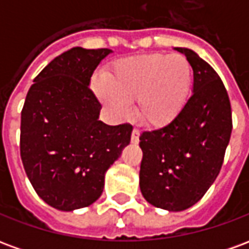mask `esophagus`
Listing matches in <instances>:
<instances>
[{
    "label": "esophagus",
    "mask_w": 249,
    "mask_h": 249,
    "mask_svg": "<svg viewBox=\"0 0 249 249\" xmlns=\"http://www.w3.org/2000/svg\"><path fill=\"white\" fill-rule=\"evenodd\" d=\"M139 139H140V130L139 129H133L132 130V136H130V140H132V142H139Z\"/></svg>",
    "instance_id": "obj_1"
}]
</instances>
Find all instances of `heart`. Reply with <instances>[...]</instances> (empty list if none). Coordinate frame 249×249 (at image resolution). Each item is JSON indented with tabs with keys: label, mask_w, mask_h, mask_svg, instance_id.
<instances>
[{
	"label": "heart",
	"mask_w": 249,
	"mask_h": 249,
	"mask_svg": "<svg viewBox=\"0 0 249 249\" xmlns=\"http://www.w3.org/2000/svg\"><path fill=\"white\" fill-rule=\"evenodd\" d=\"M192 81L191 64L183 54L152 53L129 57L114 65L107 81L96 80L100 100L120 116L137 101V114L149 126H164L187 103Z\"/></svg>",
	"instance_id": "b5f03b06"
}]
</instances>
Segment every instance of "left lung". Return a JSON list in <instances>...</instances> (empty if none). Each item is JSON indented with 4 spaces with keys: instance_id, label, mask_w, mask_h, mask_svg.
<instances>
[{
    "instance_id": "8db88e82",
    "label": "left lung",
    "mask_w": 249,
    "mask_h": 249,
    "mask_svg": "<svg viewBox=\"0 0 249 249\" xmlns=\"http://www.w3.org/2000/svg\"><path fill=\"white\" fill-rule=\"evenodd\" d=\"M176 51L192 66V96L169 124L140 136L141 193L173 212L192 207L213 184L232 132L230 97L219 74L191 49Z\"/></svg>"
}]
</instances>
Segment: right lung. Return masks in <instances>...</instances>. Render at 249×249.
Listing matches in <instances>:
<instances>
[{"label":"right lung","instance_id":"add662e5","mask_svg":"<svg viewBox=\"0 0 249 249\" xmlns=\"http://www.w3.org/2000/svg\"><path fill=\"white\" fill-rule=\"evenodd\" d=\"M110 49L73 48L38 73L21 112L19 152L35 191L58 211L97 200L108 168L130 142V124L98 120L90 77Z\"/></svg>","mask_w":249,"mask_h":249}]
</instances>
